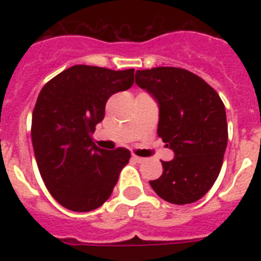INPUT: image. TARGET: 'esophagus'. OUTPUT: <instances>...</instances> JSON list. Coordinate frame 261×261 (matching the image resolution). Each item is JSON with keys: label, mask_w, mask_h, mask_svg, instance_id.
Wrapping results in <instances>:
<instances>
[{"label": "esophagus", "mask_w": 261, "mask_h": 261, "mask_svg": "<svg viewBox=\"0 0 261 261\" xmlns=\"http://www.w3.org/2000/svg\"><path fill=\"white\" fill-rule=\"evenodd\" d=\"M131 159L134 160L135 163H138V164H141V163H143V161H145V159H142V157H138V155H133Z\"/></svg>", "instance_id": "1"}]
</instances>
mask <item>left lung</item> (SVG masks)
Segmentation results:
<instances>
[{"label":"left lung","mask_w":261,"mask_h":261,"mask_svg":"<svg viewBox=\"0 0 261 261\" xmlns=\"http://www.w3.org/2000/svg\"><path fill=\"white\" fill-rule=\"evenodd\" d=\"M135 83L159 104V137L173 150L150 186L173 204L194 203L218 177L227 145L226 111L208 84L184 69L137 70Z\"/></svg>","instance_id":"left-lung-1"}]
</instances>
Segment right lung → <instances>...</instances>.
Returning a JSON list of instances; mask_svg holds the SVG:
<instances>
[{"mask_svg": "<svg viewBox=\"0 0 261 261\" xmlns=\"http://www.w3.org/2000/svg\"><path fill=\"white\" fill-rule=\"evenodd\" d=\"M134 69L75 65L43 87L32 114V146L47 190L71 211H92L110 198L131 154L96 146L92 133L106 102L130 89Z\"/></svg>", "mask_w": 261, "mask_h": 261, "instance_id": "1", "label": "right lung"}]
</instances>
